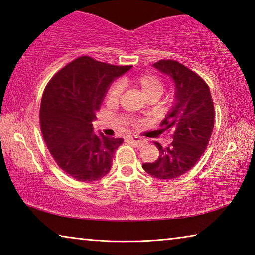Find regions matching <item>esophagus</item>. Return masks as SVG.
I'll return each instance as SVG.
<instances>
[{"label":"esophagus","instance_id":"34e87169","mask_svg":"<svg viewBox=\"0 0 255 255\" xmlns=\"http://www.w3.org/2000/svg\"><path fill=\"white\" fill-rule=\"evenodd\" d=\"M127 140L129 141V143H131L133 145L136 146H141L144 144V140L140 139L139 137H131V136H128L127 137Z\"/></svg>","mask_w":255,"mask_h":255}]
</instances>
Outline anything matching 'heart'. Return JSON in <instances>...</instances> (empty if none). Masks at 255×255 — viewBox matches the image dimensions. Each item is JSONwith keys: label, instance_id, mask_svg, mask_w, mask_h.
<instances>
[{"label": "heart", "instance_id": "b5f03b06", "mask_svg": "<svg viewBox=\"0 0 255 255\" xmlns=\"http://www.w3.org/2000/svg\"><path fill=\"white\" fill-rule=\"evenodd\" d=\"M133 83L143 91L146 97L148 99L153 97H159L163 93L164 86L161 79L153 74H144L136 77L133 80ZM123 92V83L120 81L115 82L111 85L107 94V99L109 102H117L118 99L122 96Z\"/></svg>", "mask_w": 255, "mask_h": 255}]
</instances>
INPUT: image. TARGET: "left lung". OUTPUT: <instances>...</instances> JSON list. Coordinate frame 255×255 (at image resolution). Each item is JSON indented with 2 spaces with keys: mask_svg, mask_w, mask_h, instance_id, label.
I'll return each mask as SVG.
<instances>
[{
  "mask_svg": "<svg viewBox=\"0 0 255 255\" xmlns=\"http://www.w3.org/2000/svg\"><path fill=\"white\" fill-rule=\"evenodd\" d=\"M153 67L174 83V103L161 123L163 130L173 132V141L167 147L155 143L159 156L143 169L154 178L171 180L191 170L204 154L214 128V103L206 82L182 64L162 59Z\"/></svg>",
  "mask_w": 255,
  "mask_h": 255,
  "instance_id": "1",
  "label": "left lung"
}]
</instances>
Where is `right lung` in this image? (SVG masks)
<instances>
[{"label": "right lung", "mask_w": 255, "mask_h": 255, "mask_svg": "<svg viewBox=\"0 0 255 255\" xmlns=\"http://www.w3.org/2000/svg\"><path fill=\"white\" fill-rule=\"evenodd\" d=\"M130 68L82 56L46 86L40 105L42 137L57 165L77 181L92 182L109 173L124 140L96 133L92 122L110 84Z\"/></svg>", "instance_id": "add662e5"}]
</instances>
